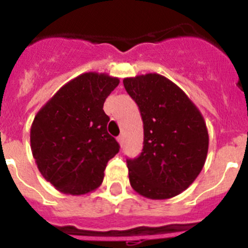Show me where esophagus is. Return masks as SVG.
<instances>
[{
  "mask_svg": "<svg viewBox=\"0 0 248 248\" xmlns=\"http://www.w3.org/2000/svg\"><path fill=\"white\" fill-rule=\"evenodd\" d=\"M118 143H119V145L123 148V144H124V137H123V135H119V137H118Z\"/></svg>",
  "mask_w": 248,
  "mask_h": 248,
  "instance_id": "esophagus-1",
  "label": "esophagus"
}]
</instances>
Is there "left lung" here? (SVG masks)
<instances>
[{
  "label": "left lung",
  "instance_id": "left-lung-1",
  "mask_svg": "<svg viewBox=\"0 0 248 248\" xmlns=\"http://www.w3.org/2000/svg\"><path fill=\"white\" fill-rule=\"evenodd\" d=\"M139 107L144 146L126 160L131 187L144 198L165 200L181 194L205 165L209 133L202 114L183 89L157 73L124 78Z\"/></svg>",
  "mask_w": 248,
  "mask_h": 248
}]
</instances>
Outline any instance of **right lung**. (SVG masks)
<instances>
[{
    "mask_svg": "<svg viewBox=\"0 0 248 248\" xmlns=\"http://www.w3.org/2000/svg\"><path fill=\"white\" fill-rule=\"evenodd\" d=\"M119 79L88 72L59 89L34 117L31 150L48 183L67 195H84L99 187L119 144L107 131L105 99Z\"/></svg>",
    "mask_w": 248,
    "mask_h": 248,
    "instance_id": "add662e5",
    "label": "right lung"
}]
</instances>
